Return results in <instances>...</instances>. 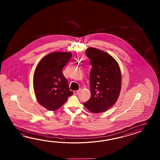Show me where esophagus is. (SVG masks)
<instances>
[{"label":"esophagus","instance_id":"esophagus-1","mask_svg":"<svg viewBox=\"0 0 160 160\" xmlns=\"http://www.w3.org/2000/svg\"><path fill=\"white\" fill-rule=\"evenodd\" d=\"M79 91H80V90H75V91L74 92V94H78Z\"/></svg>","mask_w":160,"mask_h":160}]
</instances>
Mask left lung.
Masks as SVG:
<instances>
[{
    "label": "left lung",
    "instance_id": "8db88e82",
    "mask_svg": "<svg viewBox=\"0 0 160 160\" xmlns=\"http://www.w3.org/2000/svg\"><path fill=\"white\" fill-rule=\"evenodd\" d=\"M92 68L90 73L91 98L84 103L92 112H104L114 105L119 97L121 75L119 66L112 57L95 48L85 52Z\"/></svg>",
    "mask_w": 160,
    "mask_h": 160
}]
</instances>
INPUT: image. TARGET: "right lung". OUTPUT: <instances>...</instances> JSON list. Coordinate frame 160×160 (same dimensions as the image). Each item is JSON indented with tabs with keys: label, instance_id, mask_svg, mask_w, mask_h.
<instances>
[{
	"label": "right lung",
	"instance_id": "obj_1",
	"mask_svg": "<svg viewBox=\"0 0 160 160\" xmlns=\"http://www.w3.org/2000/svg\"><path fill=\"white\" fill-rule=\"evenodd\" d=\"M69 52H54L47 55L38 63L34 72L33 86L38 101L48 110H56L73 94L62 69L69 61Z\"/></svg>",
	"mask_w": 160,
	"mask_h": 160
}]
</instances>
